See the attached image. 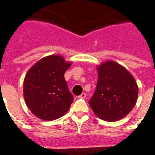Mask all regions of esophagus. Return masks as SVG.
<instances>
[{"instance_id":"obj_1","label":"esophagus","mask_w":155,"mask_h":155,"mask_svg":"<svg viewBox=\"0 0 155 155\" xmlns=\"http://www.w3.org/2000/svg\"><path fill=\"white\" fill-rule=\"evenodd\" d=\"M85 97H86V94H85V93H82L81 95H79V96H78L79 99H84Z\"/></svg>"}]
</instances>
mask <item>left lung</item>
<instances>
[{
  "label": "left lung",
  "instance_id": "8db88e82",
  "mask_svg": "<svg viewBox=\"0 0 155 155\" xmlns=\"http://www.w3.org/2000/svg\"><path fill=\"white\" fill-rule=\"evenodd\" d=\"M134 77L123 66L108 61L98 67V81L89 101L94 114L106 121H116L132 110L138 98Z\"/></svg>",
  "mask_w": 155,
  "mask_h": 155
}]
</instances>
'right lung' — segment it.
Here are the masks:
<instances>
[{
	"instance_id": "1",
	"label": "right lung",
	"mask_w": 155,
	"mask_h": 155,
	"mask_svg": "<svg viewBox=\"0 0 155 155\" xmlns=\"http://www.w3.org/2000/svg\"><path fill=\"white\" fill-rule=\"evenodd\" d=\"M71 64L54 54L41 59L30 69L24 80V98L35 116L53 120L69 110L74 96L64 74Z\"/></svg>"
}]
</instances>
